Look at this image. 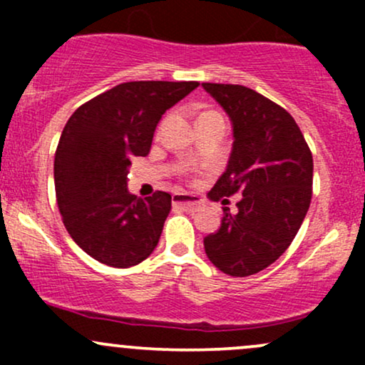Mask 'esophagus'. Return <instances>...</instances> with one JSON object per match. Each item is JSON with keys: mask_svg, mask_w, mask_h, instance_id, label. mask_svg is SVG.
Returning a JSON list of instances; mask_svg holds the SVG:
<instances>
[{"mask_svg": "<svg viewBox=\"0 0 365 365\" xmlns=\"http://www.w3.org/2000/svg\"><path fill=\"white\" fill-rule=\"evenodd\" d=\"M173 204L175 206H182L183 209H187V211H197V209L202 206V200L197 199L194 195L178 192V194H173Z\"/></svg>", "mask_w": 365, "mask_h": 365, "instance_id": "obj_1", "label": "esophagus"}]
</instances>
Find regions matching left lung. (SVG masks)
<instances>
[{"label": "left lung", "instance_id": "obj_1", "mask_svg": "<svg viewBox=\"0 0 365 365\" xmlns=\"http://www.w3.org/2000/svg\"><path fill=\"white\" fill-rule=\"evenodd\" d=\"M202 87L233 130L228 165L207 197H240L237 215L223 209L204 249L217 269L242 278L266 269L295 238L311 206L312 154L290 113L262 94L233 83Z\"/></svg>", "mask_w": 365, "mask_h": 365}]
</instances>
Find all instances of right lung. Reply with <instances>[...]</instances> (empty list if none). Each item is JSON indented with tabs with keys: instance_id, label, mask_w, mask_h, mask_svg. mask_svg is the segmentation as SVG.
Masks as SVG:
<instances>
[{
	"instance_id": "add662e5",
	"label": "right lung",
	"mask_w": 365,
	"mask_h": 365,
	"mask_svg": "<svg viewBox=\"0 0 365 365\" xmlns=\"http://www.w3.org/2000/svg\"><path fill=\"white\" fill-rule=\"evenodd\" d=\"M197 82H125L70 116L54 154V188L63 225L83 252L111 267H130L156 249L171 195L145 200L127 188L133 156H148L166 110Z\"/></svg>"
}]
</instances>
